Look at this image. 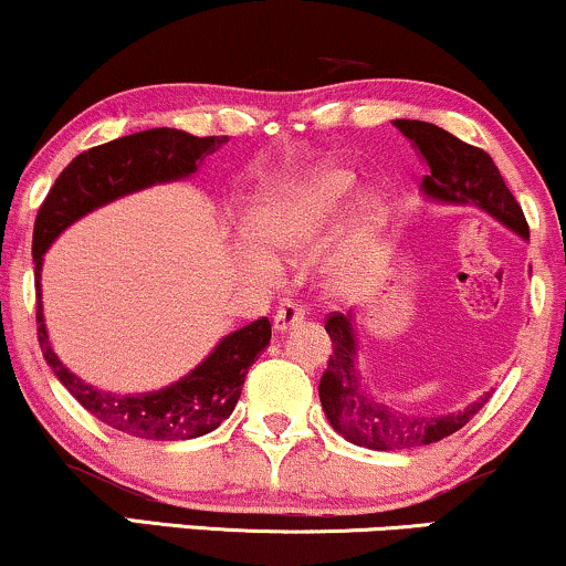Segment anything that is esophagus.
<instances>
[{
  "mask_svg": "<svg viewBox=\"0 0 566 566\" xmlns=\"http://www.w3.org/2000/svg\"><path fill=\"white\" fill-rule=\"evenodd\" d=\"M298 323H304V312L294 302H283L281 310L272 317V328H275L277 334H285V331H291Z\"/></svg>",
  "mask_w": 566,
  "mask_h": 566,
  "instance_id": "obj_1",
  "label": "esophagus"
}]
</instances>
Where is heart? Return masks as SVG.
I'll return each mask as SVG.
<instances>
[{
	"mask_svg": "<svg viewBox=\"0 0 566 566\" xmlns=\"http://www.w3.org/2000/svg\"><path fill=\"white\" fill-rule=\"evenodd\" d=\"M357 175L349 166L323 161L264 185L245 214V238L238 256L256 277L277 272L275 259L307 254L334 228L342 209L355 196ZM389 217L387 198L378 190H365L344 214L342 232L334 249L323 259V272L334 285H342L368 254Z\"/></svg>",
	"mask_w": 566,
	"mask_h": 566,
	"instance_id": "heart-1",
	"label": "heart"
}]
</instances>
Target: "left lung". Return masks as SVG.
Masks as SVG:
<instances>
[{"instance_id":"1","label":"left lung","mask_w":566,"mask_h":566,"mask_svg":"<svg viewBox=\"0 0 566 566\" xmlns=\"http://www.w3.org/2000/svg\"><path fill=\"white\" fill-rule=\"evenodd\" d=\"M405 137L410 139L418 158L429 166L423 177L421 192L427 201L444 206H476L490 214L503 228L530 241V228L524 222L522 206L511 196L503 182L501 171L488 153L463 143L442 126L427 122H410V118H395L391 122ZM334 355L328 360V370L321 378V405L325 418L338 434L352 444L370 450H416L423 444H434L463 429L480 413L488 402V395L469 402L455 413L431 416L421 410L402 408V405L387 400L384 395L370 389L365 381L360 363H357V334L352 312H334L325 323Z\"/></svg>"}]
</instances>
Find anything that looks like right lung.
I'll use <instances>...</instances> for the list:
<instances>
[{
	"label": "right lung",
	"mask_w": 566,
	"mask_h": 566,
	"mask_svg": "<svg viewBox=\"0 0 566 566\" xmlns=\"http://www.w3.org/2000/svg\"><path fill=\"white\" fill-rule=\"evenodd\" d=\"M228 137H192L182 129H148L118 137L113 143L84 150L60 171L46 192L36 222H33V277H36V325L39 347L52 374L65 389L90 410L97 421L139 440H192L214 431L235 410L245 374L270 344V321L243 325L222 336L188 376L169 387L143 395H113L65 368L46 334L42 307L44 254L73 222L92 214L99 206L118 201L153 185L179 182L198 171Z\"/></svg>",
	"instance_id": "obj_1"
}]
</instances>
